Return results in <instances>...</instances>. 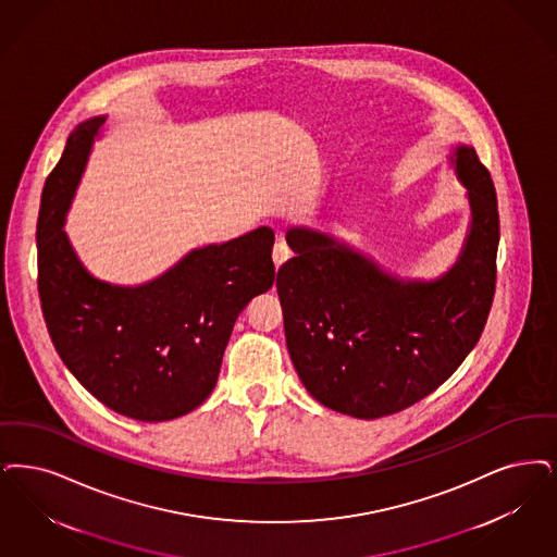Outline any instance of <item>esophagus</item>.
Listing matches in <instances>:
<instances>
[{"instance_id": "esophagus-1", "label": "esophagus", "mask_w": 557, "mask_h": 557, "mask_svg": "<svg viewBox=\"0 0 557 557\" xmlns=\"http://www.w3.org/2000/svg\"><path fill=\"white\" fill-rule=\"evenodd\" d=\"M273 263H275V268L280 269L286 261H288L289 257H292V250H289L288 245L286 243H275L273 246Z\"/></svg>"}]
</instances>
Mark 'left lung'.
Masks as SVG:
<instances>
[{
  "label": "left lung",
  "instance_id": "left-lung-1",
  "mask_svg": "<svg viewBox=\"0 0 557 557\" xmlns=\"http://www.w3.org/2000/svg\"><path fill=\"white\" fill-rule=\"evenodd\" d=\"M447 163L467 190V236L437 277H404L334 234L289 225L294 250L277 271L289 358L312 398L355 419L423 400L483 334L495 289L497 197L474 147Z\"/></svg>",
  "mask_w": 557,
  "mask_h": 557
}]
</instances>
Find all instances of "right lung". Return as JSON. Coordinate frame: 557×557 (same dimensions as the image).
<instances>
[{"label":"right lung","mask_w":557,"mask_h":557,"mask_svg":"<svg viewBox=\"0 0 557 557\" xmlns=\"http://www.w3.org/2000/svg\"><path fill=\"white\" fill-rule=\"evenodd\" d=\"M108 115L78 124L45 182L37 248L51 342L97 400L143 423L188 414L213 392L223 350L246 305L273 286V230L188 250L149 282L99 280L64 223Z\"/></svg>","instance_id":"1"}]
</instances>
